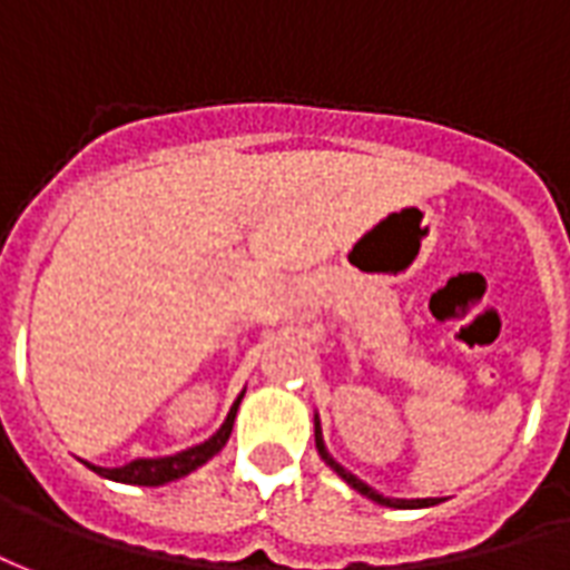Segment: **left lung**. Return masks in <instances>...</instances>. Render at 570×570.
Returning <instances> with one entry per match:
<instances>
[{
	"instance_id": "obj_1",
	"label": "left lung",
	"mask_w": 570,
	"mask_h": 570,
	"mask_svg": "<svg viewBox=\"0 0 570 570\" xmlns=\"http://www.w3.org/2000/svg\"><path fill=\"white\" fill-rule=\"evenodd\" d=\"M315 450H318V455H322V459H325L327 464H331V468H334V471L340 473V476H343V480H346V483L352 485V489H355V492H361V495H367V498H371V501H376V504H382V507H404V510H406V507L413 510V507H434V504H440L438 498H413V501H406V498H385V495H380L376 489H371V485L364 483V480H358L355 473L346 471L343 464H336V461L331 459V452L325 450V440H322V428H318V422H315Z\"/></svg>"
}]
</instances>
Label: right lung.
<instances>
[{"label": "right lung", "instance_id": "right-lung-1", "mask_svg": "<svg viewBox=\"0 0 570 570\" xmlns=\"http://www.w3.org/2000/svg\"><path fill=\"white\" fill-rule=\"evenodd\" d=\"M243 401V394L236 397V404L230 406V413L224 419V425L212 434L206 443L199 446H190L185 452H176V455H166V459H136L124 468H94L99 476H109L115 483H130V485H164L173 483L178 476H188L190 471H197L199 464H206L212 455H218L224 450V443L230 440V431H234V419H236V406Z\"/></svg>", "mask_w": 570, "mask_h": 570}]
</instances>
